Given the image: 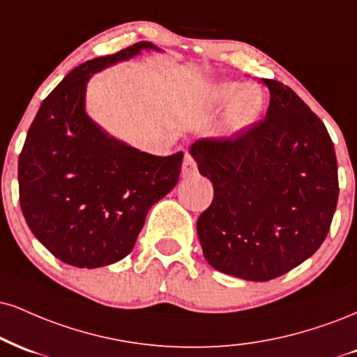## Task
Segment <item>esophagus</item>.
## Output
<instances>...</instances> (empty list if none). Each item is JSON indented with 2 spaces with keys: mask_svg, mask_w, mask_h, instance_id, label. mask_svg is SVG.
Listing matches in <instances>:
<instances>
[{
  "mask_svg": "<svg viewBox=\"0 0 357 357\" xmlns=\"http://www.w3.org/2000/svg\"><path fill=\"white\" fill-rule=\"evenodd\" d=\"M197 173V165L196 161L192 160L190 154L184 156V162H183V176L184 178H190V176H195Z\"/></svg>",
  "mask_w": 357,
  "mask_h": 357,
  "instance_id": "1",
  "label": "esophagus"
}]
</instances>
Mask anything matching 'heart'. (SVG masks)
<instances>
[{
  "label": "heart",
  "instance_id": "heart-1",
  "mask_svg": "<svg viewBox=\"0 0 357 357\" xmlns=\"http://www.w3.org/2000/svg\"><path fill=\"white\" fill-rule=\"evenodd\" d=\"M211 100L218 106L231 105L226 114V126L233 132L248 130L264 106V98L259 88L238 83L216 86L211 93Z\"/></svg>",
  "mask_w": 357,
  "mask_h": 357
}]
</instances>
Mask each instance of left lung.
<instances>
[{
  "label": "left lung",
  "mask_w": 357,
  "mask_h": 357,
  "mask_svg": "<svg viewBox=\"0 0 357 357\" xmlns=\"http://www.w3.org/2000/svg\"><path fill=\"white\" fill-rule=\"evenodd\" d=\"M263 83L271 94L264 119L191 146L214 190L196 225L206 261L259 282L314 255L339 195L336 153L324 123L289 86Z\"/></svg>",
  "instance_id": "1"
}]
</instances>
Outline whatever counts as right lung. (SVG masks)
<instances>
[{"mask_svg": "<svg viewBox=\"0 0 357 357\" xmlns=\"http://www.w3.org/2000/svg\"><path fill=\"white\" fill-rule=\"evenodd\" d=\"M148 41L89 59L51 91L20 153V204L31 233L54 257L101 268L131 252L149 208L178 184L183 151L154 156L106 135L84 111L93 73L132 58Z\"/></svg>", "mask_w": 357, "mask_h": 357, "instance_id": "right-lung-1", "label": "right lung"}]
</instances>
